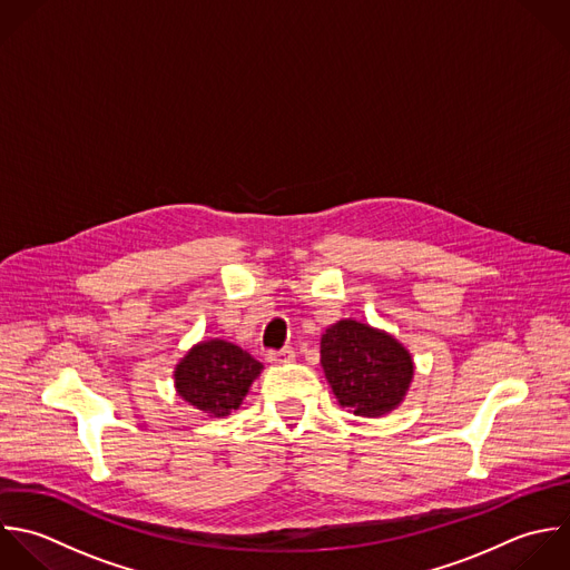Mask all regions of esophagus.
<instances>
[{
    "instance_id": "1",
    "label": "esophagus",
    "mask_w": 570,
    "mask_h": 570,
    "mask_svg": "<svg viewBox=\"0 0 570 570\" xmlns=\"http://www.w3.org/2000/svg\"><path fill=\"white\" fill-rule=\"evenodd\" d=\"M295 360V351L293 348H282V351H268L266 353V362L277 366V364H286Z\"/></svg>"
}]
</instances>
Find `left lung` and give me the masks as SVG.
<instances>
[{
  "mask_svg": "<svg viewBox=\"0 0 570 570\" xmlns=\"http://www.w3.org/2000/svg\"><path fill=\"white\" fill-rule=\"evenodd\" d=\"M320 353L340 406L360 417H384L395 411L415 375L413 355L400 340L351 317L326 328Z\"/></svg>",
  "mask_w": 570,
  "mask_h": 570,
  "instance_id": "left-lung-1",
  "label": "left lung"
}]
</instances>
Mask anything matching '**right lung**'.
I'll use <instances>...</instances> for the list:
<instances>
[{"instance_id":"1","label":"right lung","mask_w":570,"mask_h":570,"mask_svg":"<svg viewBox=\"0 0 570 570\" xmlns=\"http://www.w3.org/2000/svg\"><path fill=\"white\" fill-rule=\"evenodd\" d=\"M262 364L237 344L204 340L195 344L175 366L177 395L208 417H226L237 411L259 377Z\"/></svg>"}]
</instances>
